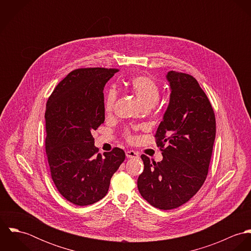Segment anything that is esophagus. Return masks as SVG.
Returning <instances> with one entry per match:
<instances>
[{
	"label": "esophagus",
	"mask_w": 251,
	"mask_h": 251,
	"mask_svg": "<svg viewBox=\"0 0 251 251\" xmlns=\"http://www.w3.org/2000/svg\"><path fill=\"white\" fill-rule=\"evenodd\" d=\"M126 155L127 158H135V157L139 156L138 153L136 151H127L126 152Z\"/></svg>",
	"instance_id": "1"
}]
</instances>
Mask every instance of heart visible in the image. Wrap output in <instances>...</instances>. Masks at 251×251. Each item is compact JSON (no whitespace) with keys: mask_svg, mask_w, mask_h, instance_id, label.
I'll return each mask as SVG.
<instances>
[{"mask_svg":"<svg viewBox=\"0 0 251 251\" xmlns=\"http://www.w3.org/2000/svg\"><path fill=\"white\" fill-rule=\"evenodd\" d=\"M129 91L136 97L141 107H153L160 99L161 90L157 83L147 75H137L128 83ZM117 100V91L109 89L104 98V110L106 113L112 111ZM126 138L129 141L133 140L130 133H126Z\"/></svg>","mask_w":251,"mask_h":251,"instance_id":"1","label":"heart"}]
</instances>
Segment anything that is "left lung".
I'll list each match as a JSON object with an SVG mask.
<instances>
[{
  "label": "left lung",
  "mask_w": 251,
  "mask_h": 251,
  "mask_svg": "<svg viewBox=\"0 0 251 251\" xmlns=\"http://www.w3.org/2000/svg\"><path fill=\"white\" fill-rule=\"evenodd\" d=\"M166 78L170 101L154 135L163 159L151 162L142 154L144 171L137 180L141 196L160 210L178 208L201 188L215 138V112L197 80L173 71Z\"/></svg>",
  "instance_id": "1"
}]
</instances>
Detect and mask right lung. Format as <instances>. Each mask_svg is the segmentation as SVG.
<instances>
[{
    "label": "right lung",
    "instance_id": "1",
    "mask_svg": "<svg viewBox=\"0 0 251 251\" xmlns=\"http://www.w3.org/2000/svg\"><path fill=\"white\" fill-rule=\"evenodd\" d=\"M118 72L74 70L57 85L46 103L45 151L51 177L59 192L77 206L102 199L126 158L120 148L98 153L92 135L105 120L104 86Z\"/></svg>",
    "mask_w": 251,
    "mask_h": 251
}]
</instances>
